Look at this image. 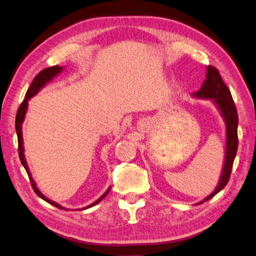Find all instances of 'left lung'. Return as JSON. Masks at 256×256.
I'll return each instance as SVG.
<instances>
[{
	"label": "left lung",
	"mask_w": 256,
	"mask_h": 256,
	"mask_svg": "<svg viewBox=\"0 0 256 256\" xmlns=\"http://www.w3.org/2000/svg\"><path fill=\"white\" fill-rule=\"evenodd\" d=\"M206 78L202 84L198 92H192V97L197 100H210L217 110L220 114L225 123V158L222 164L220 178H219L218 184L216 189L203 200H211L212 197L217 195L224 186L228 184L230 175L232 172V166L238 150V114L233 102L231 92L226 87L219 72L214 67L208 66L206 68Z\"/></svg>",
	"instance_id": "left-lung-1"
}]
</instances>
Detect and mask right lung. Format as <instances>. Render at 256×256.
I'll return each instance as SVG.
<instances>
[{
  "mask_svg": "<svg viewBox=\"0 0 256 256\" xmlns=\"http://www.w3.org/2000/svg\"><path fill=\"white\" fill-rule=\"evenodd\" d=\"M64 66H53V67H50V68H46V70H42L40 73H39L37 76L34 78V80L32 81V84L30 86V88L28 89L26 92V95H25V98L23 100V103L20 104V109L18 111H17V114H16V132H17V138H18V154H20V162L22 164H23V167L25 168V170H26L28 175V178H30L31 181V184H32V188H34V192L37 194V195L40 197L42 200H44L45 202H48V203L52 204L53 206H56L58 208H64V210H70V208H64L61 206V205L59 203H56V202L50 200L46 197L44 194H42L40 190L38 189L37 186V183H36V181L34 180V178H32V174L30 172V168H28V162H26V159H25V154H24V142H23V132H22V128H23V122L25 120V116H26V112H28V100H30V98H32V97L37 95V94L42 90V88L45 87L46 84H50L53 78H56L58 75H59L61 72L64 70ZM111 189V186H109L108 188V190L106 192L103 194L102 196L100 197L98 200L94 202V203L89 204L88 206H84L82 208H78V210H86V208H89L92 206H95L96 204H98L100 200H102L104 197H106L108 194H109Z\"/></svg>",
  "mask_w": 256,
  "mask_h": 256,
  "instance_id": "1",
  "label": "right lung"
}]
</instances>
